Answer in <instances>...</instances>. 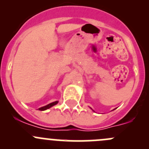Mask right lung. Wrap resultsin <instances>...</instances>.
Wrapping results in <instances>:
<instances>
[{
  "mask_svg": "<svg viewBox=\"0 0 149 149\" xmlns=\"http://www.w3.org/2000/svg\"><path fill=\"white\" fill-rule=\"evenodd\" d=\"M58 102L56 101V102H52L50 104H49L46 105V106H44V107H42L39 108V110H41V111H43V110H45V109H49V108H50L51 107L54 106V105H55L56 104H58Z\"/></svg>",
  "mask_w": 149,
  "mask_h": 149,
  "instance_id": "add662e5",
  "label": "right lung"
}]
</instances>
